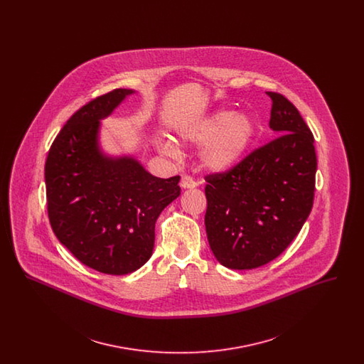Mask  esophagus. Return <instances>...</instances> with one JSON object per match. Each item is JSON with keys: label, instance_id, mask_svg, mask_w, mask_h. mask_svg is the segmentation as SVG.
<instances>
[{"label": "esophagus", "instance_id": "1", "mask_svg": "<svg viewBox=\"0 0 364 364\" xmlns=\"http://www.w3.org/2000/svg\"><path fill=\"white\" fill-rule=\"evenodd\" d=\"M180 187L183 188V190H191V188H196L198 187V183L190 177V176H187V174H184L183 177H181V181H180Z\"/></svg>", "mask_w": 364, "mask_h": 364}]
</instances>
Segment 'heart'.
Here are the masks:
<instances>
[{"label": "heart", "instance_id": "b5f03b06", "mask_svg": "<svg viewBox=\"0 0 364 364\" xmlns=\"http://www.w3.org/2000/svg\"><path fill=\"white\" fill-rule=\"evenodd\" d=\"M257 134V125L245 113L217 110L206 117L184 127L180 139L192 146H203L200 151L202 165L211 172H226L235 168ZM164 156L177 158L180 151L171 140H165L159 147Z\"/></svg>", "mask_w": 364, "mask_h": 364}]
</instances>
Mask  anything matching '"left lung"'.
<instances>
[{
	"instance_id": "1",
	"label": "left lung",
	"mask_w": 364,
	"mask_h": 364,
	"mask_svg": "<svg viewBox=\"0 0 364 364\" xmlns=\"http://www.w3.org/2000/svg\"><path fill=\"white\" fill-rule=\"evenodd\" d=\"M272 101L270 128L278 138L230 171L208 174L205 225L217 260L228 269H257L276 259L309 218L316 154L310 128L284 95Z\"/></svg>"
}]
</instances>
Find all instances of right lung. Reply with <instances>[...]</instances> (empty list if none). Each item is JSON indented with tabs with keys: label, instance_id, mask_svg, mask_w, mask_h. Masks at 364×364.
Instances as JSON below:
<instances>
[{
	"label": "right lung",
	"instance_id": "obj_1",
	"mask_svg": "<svg viewBox=\"0 0 364 364\" xmlns=\"http://www.w3.org/2000/svg\"><path fill=\"white\" fill-rule=\"evenodd\" d=\"M134 92L116 88L73 113L45 165L54 235L83 264L113 276L150 259L156 218L180 195V176L159 178L134 156H109L100 149L101 120Z\"/></svg>",
	"mask_w": 364,
	"mask_h": 364
}]
</instances>
